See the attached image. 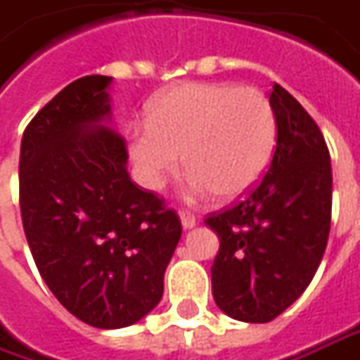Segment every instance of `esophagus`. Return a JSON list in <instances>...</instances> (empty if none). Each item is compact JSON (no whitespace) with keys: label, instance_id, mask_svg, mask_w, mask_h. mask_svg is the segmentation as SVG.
<instances>
[{"label":"esophagus","instance_id":"1","mask_svg":"<svg viewBox=\"0 0 360 360\" xmlns=\"http://www.w3.org/2000/svg\"><path fill=\"white\" fill-rule=\"evenodd\" d=\"M179 217L185 229H193V227L197 225V219H195V215H191V213H189V211H185V209H179Z\"/></svg>","mask_w":360,"mask_h":360}]
</instances>
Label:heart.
Returning a JSON list of instances; mask_svg holds the SVG:
<instances>
[{
    "label": "heart",
    "mask_w": 360,
    "mask_h": 360,
    "mask_svg": "<svg viewBox=\"0 0 360 360\" xmlns=\"http://www.w3.org/2000/svg\"><path fill=\"white\" fill-rule=\"evenodd\" d=\"M277 113L257 87L233 83H181L147 111V125L129 133L141 181L157 189L179 167L191 171L195 195L239 199L265 175L277 145Z\"/></svg>",
    "instance_id": "b5f03b06"
}]
</instances>
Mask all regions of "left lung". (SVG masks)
Listing matches in <instances>:
<instances>
[{"mask_svg":"<svg viewBox=\"0 0 360 360\" xmlns=\"http://www.w3.org/2000/svg\"><path fill=\"white\" fill-rule=\"evenodd\" d=\"M269 99L279 133L265 177L237 203L205 219L221 241L211 266L215 303L245 323H269L303 295L330 231L327 141L315 119L279 83Z\"/></svg>","mask_w":360,"mask_h":360,"instance_id":"left-lung-1","label":"left lung"}]
</instances>
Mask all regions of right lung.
<instances>
[{
    "label": "right lung",
    "instance_id": "1",
    "mask_svg": "<svg viewBox=\"0 0 360 360\" xmlns=\"http://www.w3.org/2000/svg\"><path fill=\"white\" fill-rule=\"evenodd\" d=\"M111 77L85 75L21 137L19 209L33 261L57 301L97 328L129 327L163 297L181 239L165 199L133 183L127 143L107 129Z\"/></svg>",
    "mask_w": 360,
    "mask_h": 360
}]
</instances>
